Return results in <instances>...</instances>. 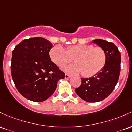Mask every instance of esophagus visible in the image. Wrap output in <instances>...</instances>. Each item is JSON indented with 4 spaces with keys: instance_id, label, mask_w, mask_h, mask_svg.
Listing matches in <instances>:
<instances>
[{
    "instance_id": "esophagus-1",
    "label": "esophagus",
    "mask_w": 132,
    "mask_h": 132,
    "mask_svg": "<svg viewBox=\"0 0 132 132\" xmlns=\"http://www.w3.org/2000/svg\"><path fill=\"white\" fill-rule=\"evenodd\" d=\"M71 77V75H69V74H65V78H66V79H67V78H70Z\"/></svg>"
}]
</instances>
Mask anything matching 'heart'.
<instances>
[{
  "mask_svg": "<svg viewBox=\"0 0 132 132\" xmlns=\"http://www.w3.org/2000/svg\"><path fill=\"white\" fill-rule=\"evenodd\" d=\"M50 57L57 66L62 67L72 61L75 63L63 68L70 73L82 72L84 77H92L103 69L106 62V54L101 47H94L91 45L69 46L65 49L61 45H56L51 48Z\"/></svg>",
  "mask_w": 132,
  "mask_h": 132,
  "instance_id": "heart-1",
  "label": "heart"
}]
</instances>
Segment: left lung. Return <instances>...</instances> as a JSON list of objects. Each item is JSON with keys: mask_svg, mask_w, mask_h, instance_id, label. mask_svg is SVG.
<instances>
[{"mask_svg": "<svg viewBox=\"0 0 132 132\" xmlns=\"http://www.w3.org/2000/svg\"><path fill=\"white\" fill-rule=\"evenodd\" d=\"M92 43L104 50L106 62L98 73L82 78V84L75 89L77 94L87 102H97L106 98L115 88L120 72L121 55L116 45L102 39L94 40Z\"/></svg>", "mask_w": 132, "mask_h": 132, "instance_id": "8db88e82", "label": "left lung"}]
</instances>
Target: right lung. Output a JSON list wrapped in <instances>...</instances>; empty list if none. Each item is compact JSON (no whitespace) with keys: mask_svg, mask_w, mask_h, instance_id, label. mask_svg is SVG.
Segmentation results:
<instances>
[{"mask_svg":"<svg viewBox=\"0 0 132 132\" xmlns=\"http://www.w3.org/2000/svg\"><path fill=\"white\" fill-rule=\"evenodd\" d=\"M53 45L48 40L34 37L23 40L12 51V77L22 96L33 102L48 99L65 73L51 61Z\"/></svg>","mask_w":132,"mask_h":132,"instance_id":"obj_1","label":"right lung"}]
</instances>
